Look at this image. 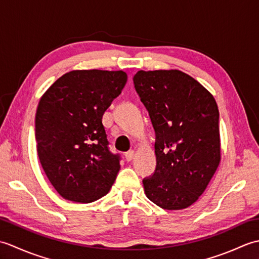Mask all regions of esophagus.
Returning <instances> with one entry per match:
<instances>
[{
    "mask_svg": "<svg viewBox=\"0 0 259 259\" xmlns=\"http://www.w3.org/2000/svg\"><path fill=\"white\" fill-rule=\"evenodd\" d=\"M135 158V151H128L125 153V159H126V161H131L133 160V159Z\"/></svg>",
    "mask_w": 259,
    "mask_h": 259,
    "instance_id": "esophagus-1",
    "label": "esophagus"
}]
</instances>
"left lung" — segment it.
I'll list each match as a JSON object with an SVG mask.
<instances>
[{
  "label": "left lung",
  "instance_id": "8db88e82",
  "mask_svg": "<svg viewBox=\"0 0 259 259\" xmlns=\"http://www.w3.org/2000/svg\"><path fill=\"white\" fill-rule=\"evenodd\" d=\"M135 88L156 131V172L145 194L162 209L181 210L206 190L221 163L219 111L213 96L180 70H140Z\"/></svg>",
  "mask_w": 259,
  "mask_h": 259
}]
</instances>
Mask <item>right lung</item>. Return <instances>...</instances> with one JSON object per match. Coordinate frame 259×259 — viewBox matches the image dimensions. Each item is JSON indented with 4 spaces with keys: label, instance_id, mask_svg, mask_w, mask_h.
<instances>
[{
    "label": "right lung",
    "instance_id": "right-lung-1",
    "mask_svg": "<svg viewBox=\"0 0 259 259\" xmlns=\"http://www.w3.org/2000/svg\"><path fill=\"white\" fill-rule=\"evenodd\" d=\"M128 79L122 70H72L43 93L35 114L41 166L64 199L89 203L107 195L120 170L102 117Z\"/></svg>",
    "mask_w": 259,
    "mask_h": 259
}]
</instances>
